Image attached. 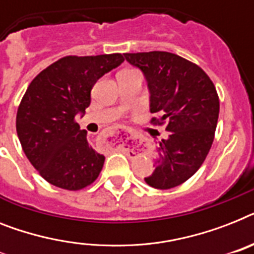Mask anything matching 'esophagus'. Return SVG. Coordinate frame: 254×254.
Returning <instances> with one entry per match:
<instances>
[{
	"label": "esophagus",
	"mask_w": 254,
	"mask_h": 254,
	"mask_svg": "<svg viewBox=\"0 0 254 254\" xmlns=\"http://www.w3.org/2000/svg\"><path fill=\"white\" fill-rule=\"evenodd\" d=\"M138 139H143V135L137 133L133 129H127V127H121V129H116L107 133L103 137V141L106 142L107 145L111 146H117L121 147L127 141H138Z\"/></svg>",
	"instance_id": "1"
}]
</instances>
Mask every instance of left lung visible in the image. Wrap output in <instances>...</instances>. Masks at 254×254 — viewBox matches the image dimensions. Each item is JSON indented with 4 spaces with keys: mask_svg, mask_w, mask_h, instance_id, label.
I'll use <instances>...</instances> for the list:
<instances>
[{
    "mask_svg": "<svg viewBox=\"0 0 254 254\" xmlns=\"http://www.w3.org/2000/svg\"><path fill=\"white\" fill-rule=\"evenodd\" d=\"M142 71L155 124H166L168 137L158 141L155 170L146 184L171 189L198 171L213 145L219 98L207 74L195 64L170 52L124 53Z\"/></svg>",
    "mask_w": 254,
    "mask_h": 254,
    "instance_id": "1",
    "label": "left lung"
}]
</instances>
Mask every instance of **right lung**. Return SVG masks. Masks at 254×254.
<instances>
[{
    "mask_svg": "<svg viewBox=\"0 0 254 254\" xmlns=\"http://www.w3.org/2000/svg\"><path fill=\"white\" fill-rule=\"evenodd\" d=\"M124 63L120 53L67 56L31 82L16 113V133L27 159L55 187L78 190L96 180L104 156L90 147L75 123L91 103V90Z\"/></svg>",
    "mask_w": 254,
    "mask_h": 254,
    "instance_id": "right-lung-1",
    "label": "right lung"
}]
</instances>
